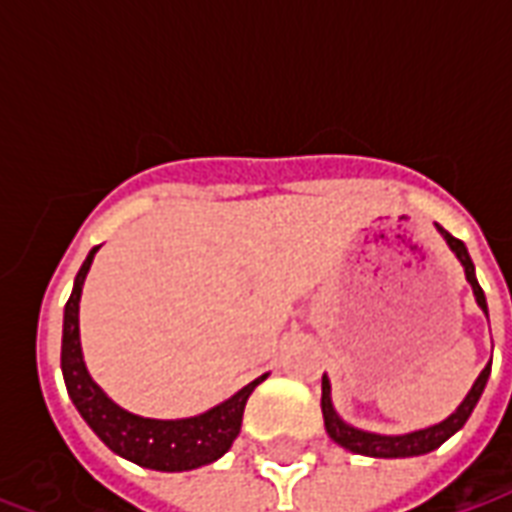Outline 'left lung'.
Here are the masks:
<instances>
[{
	"instance_id": "left-lung-1",
	"label": "left lung",
	"mask_w": 512,
	"mask_h": 512,
	"mask_svg": "<svg viewBox=\"0 0 512 512\" xmlns=\"http://www.w3.org/2000/svg\"><path fill=\"white\" fill-rule=\"evenodd\" d=\"M436 230L444 235V241L450 246L455 257L461 260L463 274L469 279V285L474 290V299H477V307L488 315V304H485V293L480 288V282L474 277V263L469 252H466V244L458 241L455 235H450L444 227L436 224ZM488 376H491V362L485 365V370L477 376V381L469 389V395L463 397V403L455 411H452L450 417L439 422V425H430V428L414 430V433H403V436H381V433H370V430H359L354 425H348L332 406V384H329V378L323 376V395H321V408H323V425H326V433L332 436L340 447L345 450L356 452V455H370V458H414V455H425V452L436 450L441 447L444 441L450 439L452 433H458V430L466 425V419L472 417L474 406H477V400L483 395L485 384H488Z\"/></svg>"
}]
</instances>
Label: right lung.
<instances>
[{
	"instance_id": "obj_1",
	"label": "right lung",
	"mask_w": 512,
	"mask_h": 512,
	"mask_svg": "<svg viewBox=\"0 0 512 512\" xmlns=\"http://www.w3.org/2000/svg\"><path fill=\"white\" fill-rule=\"evenodd\" d=\"M95 252L98 246L90 249V255L73 279V293L65 304V321H62V378H65L76 411L109 450L145 469L189 472V469L222 458L224 452L233 447L235 436L241 433L246 400L260 381H266L268 373L255 378L252 384L238 389L233 397H227L224 403L213 406L200 417L147 419L117 406L87 373L82 340H79V301H82V285L93 266Z\"/></svg>"
}]
</instances>
